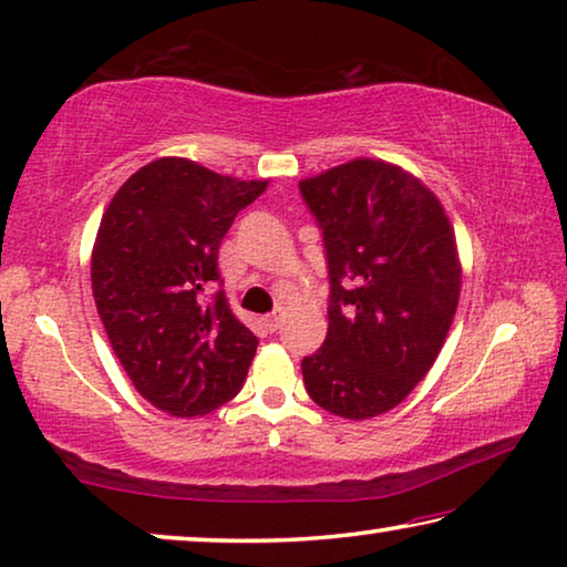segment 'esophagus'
<instances>
[{
  "instance_id": "1",
  "label": "esophagus",
  "mask_w": 567,
  "mask_h": 567,
  "mask_svg": "<svg viewBox=\"0 0 567 567\" xmlns=\"http://www.w3.org/2000/svg\"><path fill=\"white\" fill-rule=\"evenodd\" d=\"M264 321H266L268 332H278V329H281V324H284V311L278 309V311H274V313H268V317H266Z\"/></svg>"
}]
</instances>
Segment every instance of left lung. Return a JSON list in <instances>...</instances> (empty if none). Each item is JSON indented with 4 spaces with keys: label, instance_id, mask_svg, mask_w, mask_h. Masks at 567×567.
<instances>
[{
    "label": "left lung",
    "instance_id": "left-lung-1",
    "mask_svg": "<svg viewBox=\"0 0 567 567\" xmlns=\"http://www.w3.org/2000/svg\"><path fill=\"white\" fill-rule=\"evenodd\" d=\"M329 266V329L303 357L313 403L350 421L393 411L433 368L461 293L456 235L398 164L352 159L299 182Z\"/></svg>",
    "mask_w": 567,
    "mask_h": 567
}]
</instances>
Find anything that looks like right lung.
<instances>
[{
	"instance_id": "obj_1",
	"label": "right lung",
	"mask_w": 567,
	"mask_h": 567,
	"mask_svg": "<svg viewBox=\"0 0 567 567\" xmlns=\"http://www.w3.org/2000/svg\"><path fill=\"white\" fill-rule=\"evenodd\" d=\"M268 179H235L182 156L134 172L106 207L91 256L99 317L136 393L174 417L240 393L258 339L228 307L217 250Z\"/></svg>"
}]
</instances>
